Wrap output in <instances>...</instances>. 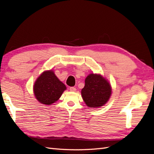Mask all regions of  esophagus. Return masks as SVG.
<instances>
[{
	"label": "esophagus",
	"instance_id": "1",
	"mask_svg": "<svg viewBox=\"0 0 154 154\" xmlns=\"http://www.w3.org/2000/svg\"><path fill=\"white\" fill-rule=\"evenodd\" d=\"M69 90H70V91H71V92H75L76 91V88L74 87H70L69 88Z\"/></svg>",
	"mask_w": 154,
	"mask_h": 154
}]
</instances>
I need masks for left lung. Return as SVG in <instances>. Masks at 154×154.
<instances>
[{"label": "left lung", "mask_w": 154, "mask_h": 154, "mask_svg": "<svg viewBox=\"0 0 154 154\" xmlns=\"http://www.w3.org/2000/svg\"><path fill=\"white\" fill-rule=\"evenodd\" d=\"M81 94L87 106L97 108L103 106L109 101L112 88L104 77L92 73L85 78V86L82 89Z\"/></svg>", "instance_id": "obj_1"}]
</instances>
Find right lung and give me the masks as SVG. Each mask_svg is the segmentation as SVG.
Segmentation results:
<instances>
[{
    "mask_svg": "<svg viewBox=\"0 0 154 154\" xmlns=\"http://www.w3.org/2000/svg\"><path fill=\"white\" fill-rule=\"evenodd\" d=\"M65 90L66 86L59 80L52 70L42 73L33 86L36 99L44 105H51L58 101Z\"/></svg>",
    "mask_w": 154,
    "mask_h": 154,
    "instance_id": "right-lung-1",
    "label": "right lung"
}]
</instances>
